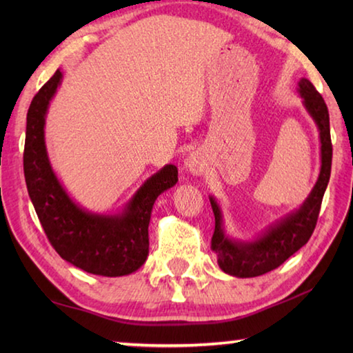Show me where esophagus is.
<instances>
[{"label": "esophagus", "mask_w": 353, "mask_h": 353, "mask_svg": "<svg viewBox=\"0 0 353 353\" xmlns=\"http://www.w3.org/2000/svg\"><path fill=\"white\" fill-rule=\"evenodd\" d=\"M183 165H185V170L194 176H202L207 170V160L204 157V154L199 151L190 152L187 157H185Z\"/></svg>", "instance_id": "34e87169"}]
</instances>
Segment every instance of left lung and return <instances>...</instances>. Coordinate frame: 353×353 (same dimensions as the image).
<instances>
[{
	"instance_id": "obj_1",
	"label": "left lung",
	"mask_w": 353,
	"mask_h": 353,
	"mask_svg": "<svg viewBox=\"0 0 353 353\" xmlns=\"http://www.w3.org/2000/svg\"><path fill=\"white\" fill-rule=\"evenodd\" d=\"M297 93L319 132L321 170L318 181L301 207L270 224L249 240H238L227 232L223 208L214 196H208L214 213L212 249L218 256L219 268L229 276L249 279L276 270L292 254L305 246L314 230L332 171L330 118L324 99L305 77L297 82Z\"/></svg>"
}]
</instances>
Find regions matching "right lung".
Wrapping results in <instances>:
<instances>
[{
	"label": "right lung",
	"mask_w": 353,
	"mask_h": 353,
	"mask_svg": "<svg viewBox=\"0 0 353 353\" xmlns=\"http://www.w3.org/2000/svg\"><path fill=\"white\" fill-rule=\"evenodd\" d=\"M62 77L57 70L28 110L23 168L29 198L48 240L65 261L94 276H129L145 265L154 202L177 183V168L170 163L154 172L118 212H92L77 204L52 170L45 141L46 113Z\"/></svg>",
	"instance_id": "obj_1"
}]
</instances>
